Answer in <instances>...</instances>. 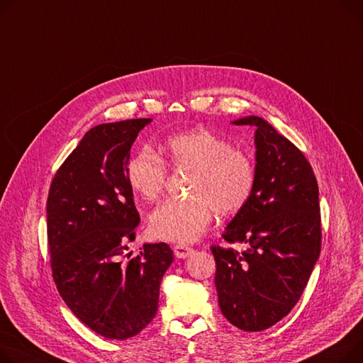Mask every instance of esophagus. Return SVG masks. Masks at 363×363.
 <instances>
[{
    "mask_svg": "<svg viewBox=\"0 0 363 363\" xmlns=\"http://www.w3.org/2000/svg\"><path fill=\"white\" fill-rule=\"evenodd\" d=\"M192 252H194V250L192 248H189V247H186V245H175L174 247V254L178 257V258H186V257H189Z\"/></svg>",
    "mask_w": 363,
    "mask_h": 363,
    "instance_id": "34e87169",
    "label": "esophagus"
}]
</instances>
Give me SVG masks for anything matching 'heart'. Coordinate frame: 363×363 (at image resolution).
Wrapping results in <instances>:
<instances>
[{
    "mask_svg": "<svg viewBox=\"0 0 363 363\" xmlns=\"http://www.w3.org/2000/svg\"><path fill=\"white\" fill-rule=\"evenodd\" d=\"M163 159L179 171H194L189 200L160 204L150 216L152 233L163 240L188 244L210 226L214 210L232 216L242 208L255 185V166L242 150L208 130H194L169 138ZM167 169L152 150L137 152L127 163L130 188L144 201H156L164 189Z\"/></svg>",
    "mask_w": 363,
    "mask_h": 363,
    "instance_id": "heart-1",
    "label": "heart"
}]
</instances>
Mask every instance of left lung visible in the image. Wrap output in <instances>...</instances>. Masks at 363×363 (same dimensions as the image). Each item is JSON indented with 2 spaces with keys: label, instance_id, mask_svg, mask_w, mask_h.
Here are the masks:
<instances>
[{
  "label": "left lung",
  "instance_id": "8db88e82",
  "mask_svg": "<svg viewBox=\"0 0 363 363\" xmlns=\"http://www.w3.org/2000/svg\"><path fill=\"white\" fill-rule=\"evenodd\" d=\"M255 127V185L223 238L247 250L211 247L214 284L225 318L244 331L267 330L299 301L321 251L318 184L303 153L259 116Z\"/></svg>",
  "mask_w": 363,
  "mask_h": 363
}]
</instances>
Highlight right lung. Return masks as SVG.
Here are the masks:
<instances>
[{"instance_id":"add662e5","label":"right lung","mask_w":363,"mask_h":363,"mask_svg":"<svg viewBox=\"0 0 363 363\" xmlns=\"http://www.w3.org/2000/svg\"><path fill=\"white\" fill-rule=\"evenodd\" d=\"M150 123L127 119L89 130L58 169L46 203L58 292L83 324L112 340H127L152 323L162 277L174 261L164 242L144 244L137 257L121 259L140 223L127 163Z\"/></svg>"}]
</instances>
